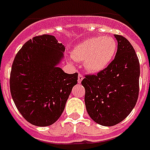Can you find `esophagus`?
Here are the masks:
<instances>
[{
	"label": "esophagus",
	"mask_w": 150,
	"mask_h": 150,
	"mask_svg": "<svg viewBox=\"0 0 150 150\" xmlns=\"http://www.w3.org/2000/svg\"><path fill=\"white\" fill-rule=\"evenodd\" d=\"M83 79V76L82 75L80 72H79V75H78V82L79 83H81V81Z\"/></svg>",
	"instance_id": "34e87169"
}]
</instances>
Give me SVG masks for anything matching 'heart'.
I'll return each mask as SVG.
<instances>
[{"mask_svg":"<svg viewBox=\"0 0 150 150\" xmlns=\"http://www.w3.org/2000/svg\"><path fill=\"white\" fill-rule=\"evenodd\" d=\"M116 50V43L112 38L91 37L75 46L73 57L77 61H83L85 68L95 73L107 67Z\"/></svg>","mask_w":150,"mask_h":150,"instance_id":"1","label":"heart"}]
</instances>
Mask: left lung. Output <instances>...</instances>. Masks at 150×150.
Instances as JSON below:
<instances>
[{
    "instance_id": "left-lung-1",
    "label": "left lung",
    "mask_w": 150,
    "mask_h": 150,
    "mask_svg": "<svg viewBox=\"0 0 150 150\" xmlns=\"http://www.w3.org/2000/svg\"><path fill=\"white\" fill-rule=\"evenodd\" d=\"M116 57L96 75H86L85 105L88 115L99 125H116L135 107L139 95L140 63L135 50L125 38L115 34Z\"/></svg>"
}]
</instances>
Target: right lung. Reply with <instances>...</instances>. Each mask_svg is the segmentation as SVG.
<instances>
[{"label": "right lung", "mask_w": 150, "mask_h": 150, "mask_svg": "<svg viewBox=\"0 0 150 150\" xmlns=\"http://www.w3.org/2000/svg\"><path fill=\"white\" fill-rule=\"evenodd\" d=\"M65 47L54 36L42 34L25 43L15 56L9 86L16 107L32 125L49 126L62 115L78 73L67 74L57 65Z\"/></svg>", "instance_id": "obj_1"}]
</instances>
